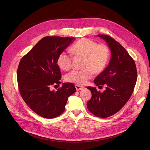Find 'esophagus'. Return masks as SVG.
<instances>
[{"instance_id":"esophagus-1","label":"esophagus","mask_w":150,"mask_h":150,"mask_svg":"<svg viewBox=\"0 0 150 150\" xmlns=\"http://www.w3.org/2000/svg\"><path fill=\"white\" fill-rule=\"evenodd\" d=\"M75 88H76V90L77 91H79V90H82L83 89V87L82 86H80V85H75Z\"/></svg>"}]
</instances>
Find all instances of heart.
<instances>
[{"instance_id": "obj_1", "label": "heart", "mask_w": 150, "mask_h": 150, "mask_svg": "<svg viewBox=\"0 0 150 150\" xmlns=\"http://www.w3.org/2000/svg\"><path fill=\"white\" fill-rule=\"evenodd\" d=\"M71 52L75 56L84 58L83 70H73L65 76L68 82L85 84L92 78L93 72H102L108 65L110 52L104 44H97L91 39L82 38L74 45ZM59 67L65 71L70 69L72 65V56L67 51L62 52L57 57Z\"/></svg>"}]
</instances>
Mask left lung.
Masks as SVG:
<instances>
[{"label":"left lung","instance_id":"left-lung-1","mask_svg":"<svg viewBox=\"0 0 150 150\" xmlns=\"http://www.w3.org/2000/svg\"><path fill=\"white\" fill-rule=\"evenodd\" d=\"M106 41L111 50L109 65L94 80L97 86L105 85V90L97 91L87 87L92 94L87 102L88 110L95 116L106 118L119 112L129 100L137 79V71L134 59L126 49L109 35L98 34Z\"/></svg>","mask_w":150,"mask_h":150}]
</instances>
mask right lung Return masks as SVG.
Returning <instances> with one entry per match:
<instances>
[{
    "label": "right lung",
    "mask_w": 150,
    "mask_h": 150,
    "mask_svg": "<svg viewBox=\"0 0 150 150\" xmlns=\"http://www.w3.org/2000/svg\"><path fill=\"white\" fill-rule=\"evenodd\" d=\"M74 37L47 36L21 59L17 70L20 94L35 113L47 119L60 115L65 110L69 96L76 91L72 83H63L56 91L50 90L60 83L58 55L71 43Z\"/></svg>",
    "instance_id": "obj_1"
}]
</instances>
